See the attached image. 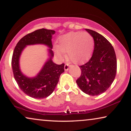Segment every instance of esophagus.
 I'll use <instances>...</instances> for the list:
<instances>
[{"mask_svg":"<svg viewBox=\"0 0 131 131\" xmlns=\"http://www.w3.org/2000/svg\"><path fill=\"white\" fill-rule=\"evenodd\" d=\"M69 63H66V64H65V66H64V70H69Z\"/></svg>","mask_w":131,"mask_h":131,"instance_id":"esophagus-1","label":"esophagus"}]
</instances>
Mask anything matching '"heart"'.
<instances>
[{"instance_id":"b5f03b06","label":"heart","mask_w":131,"mask_h":131,"mask_svg":"<svg viewBox=\"0 0 131 131\" xmlns=\"http://www.w3.org/2000/svg\"><path fill=\"white\" fill-rule=\"evenodd\" d=\"M94 46L93 37L88 32L73 31L59 38V47L55 48V52L62 58L64 52L74 63H82L90 58Z\"/></svg>"}]
</instances>
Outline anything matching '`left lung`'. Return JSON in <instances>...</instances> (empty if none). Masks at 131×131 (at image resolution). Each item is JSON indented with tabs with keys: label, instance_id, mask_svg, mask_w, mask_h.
Wrapping results in <instances>:
<instances>
[{
	"label": "left lung",
	"instance_id": "obj_1",
	"mask_svg": "<svg viewBox=\"0 0 131 131\" xmlns=\"http://www.w3.org/2000/svg\"><path fill=\"white\" fill-rule=\"evenodd\" d=\"M85 30L93 37L94 50L89 61L79 66L81 74L76 83L85 94L98 95L105 92L113 82L117 60L114 48L107 39L94 30Z\"/></svg>",
	"mask_w": 131,
	"mask_h": 131
}]
</instances>
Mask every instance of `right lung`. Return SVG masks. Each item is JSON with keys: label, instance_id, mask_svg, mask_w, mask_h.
I'll list each match as a JSON object with an SVG mask.
<instances>
[{"label": "right lung", "instance_id": "1", "mask_svg": "<svg viewBox=\"0 0 131 131\" xmlns=\"http://www.w3.org/2000/svg\"><path fill=\"white\" fill-rule=\"evenodd\" d=\"M54 30L41 28L28 33L21 38L14 50L12 57V67L15 80L21 90L30 97L42 99L49 96L56 87L61 74L64 71V64L58 65L52 61L53 56L52 36ZM44 44L49 46L51 57L39 74L33 78H28L20 72L19 59L21 52L27 45Z\"/></svg>", "mask_w": 131, "mask_h": 131}]
</instances>
